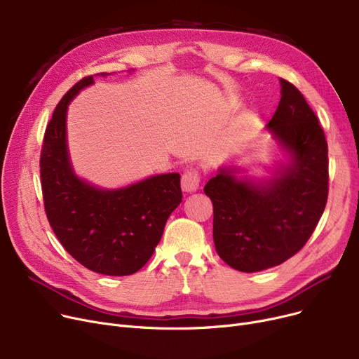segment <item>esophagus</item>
Wrapping results in <instances>:
<instances>
[{"label":"esophagus","instance_id":"34e87169","mask_svg":"<svg viewBox=\"0 0 359 359\" xmlns=\"http://www.w3.org/2000/svg\"><path fill=\"white\" fill-rule=\"evenodd\" d=\"M201 173L195 168H189L182 175V189L184 192H195L199 189Z\"/></svg>","mask_w":359,"mask_h":359}]
</instances>
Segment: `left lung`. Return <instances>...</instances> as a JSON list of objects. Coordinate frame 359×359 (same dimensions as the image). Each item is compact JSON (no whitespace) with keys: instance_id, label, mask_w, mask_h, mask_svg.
I'll list each match as a JSON object with an SVG mask.
<instances>
[{"instance_id":"obj_1","label":"left lung","mask_w":359,"mask_h":359,"mask_svg":"<svg viewBox=\"0 0 359 359\" xmlns=\"http://www.w3.org/2000/svg\"><path fill=\"white\" fill-rule=\"evenodd\" d=\"M280 100L268 123L291 154L272 179H238L221 168L205 184L214 205V243L219 257L240 272L284 263L304 248L327 202L329 160L323 128L299 90L280 79Z\"/></svg>"}]
</instances>
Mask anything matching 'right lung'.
<instances>
[{
  "label": "right lung",
  "instance_id": "1",
  "mask_svg": "<svg viewBox=\"0 0 359 359\" xmlns=\"http://www.w3.org/2000/svg\"><path fill=\"white\" fill-rule=\"evenodd\" d=\"M93 84H74L55 107L41 151L45 212L64 249L87 269L126 276L153 256L164 225L182 202L180 175L148 177L116 191L97 189L74 175L65 138L69 102Z\"/></svg>",
  "mask_w": 359,
  "mask_h": 359
}]
</instances>
